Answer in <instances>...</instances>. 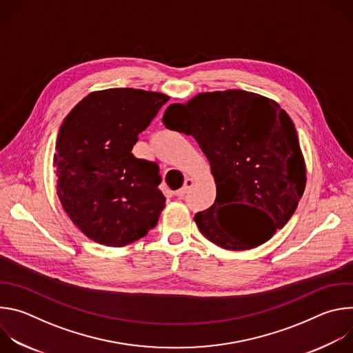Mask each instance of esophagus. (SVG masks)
<instances>
[{
  "instance_id": "obj_1",
  "label": "esophagus",
  "mask_w": 353,
  "mask_h": 353,
  "mask_svg": "<svg viewBox=\"0 0 353 353\" xmlns=\"http://www.w3.org/2000/svg\"><path fill=\"white\" fill-rule=\"evenodd\" d=\"M192 185H194V180H192V179H190V177H188V179H185L184 185H183L180 190H177V191L174 192V195H176V196H180V198H181V196H184V195L190 191V188H191Z\"/></svg>"
}]
</instances>
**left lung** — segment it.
I'll return each mask as SVG.
<instances>
[{
	"label": "left lung",
	"instance_id": "8db88e82",
	"mask_svg": "<svg viewBox=\"0 0 353 353\" xmlns=\"http://www.w3.org/2000/svg\"><path fill=\"white\" fill-rule=\"evenodd\" d=\"M169 130L191 135L207 157L215 203L194 221L216 245L240 251L268 241L294 214L306 187V163L288 113L272 99L240 89L198 93L170 105ZM254 210L253 232L236 225L234 208Z\"/></svg>",
	"mask_w": 353,
	"mask_h": 353
}]
</instances>
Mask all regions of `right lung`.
<instances>
[{
    "label": "right lung",
    "mask_w": 353,
    "mask_h": 353,
    "mask_svg": "<svg viewBox=\"0 0 353 353\" xmlns=\"http://www.w3.org/2000/svg\"><path fill=\"white\" fill-rule=\"evenodd\" d=\"M168 100L132 88L94 90L64 119L53 161L57 195L90 240L123 247L158 223L166 201L159 168L131 150Z\"/></svg>",
    "instance_id": "right-lung-1"
}]
</instances>
